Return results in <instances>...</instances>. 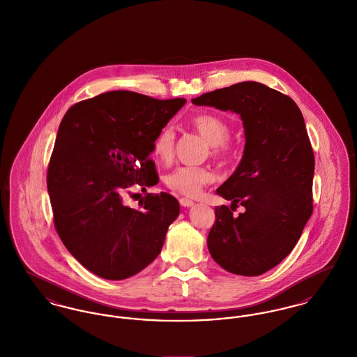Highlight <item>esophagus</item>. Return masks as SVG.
Returning a JSON list of instances; mask_svg holds the SVG:
<instances>
[{
	"instance_id": "esophagus-1",
	"label": "esophagus",
	"mask_w": 357,
	"mask_h": 357,
	"mask_svg": "<svg viewBox=\"0 0 357 357\" xmlns=\"http://www.w3.org/2000/svg\"><path fill=\"white\" fill-rule=\"evenodd\" d=\"M180 204L183 207H190V206H193V202L190 199H187V197H181L180 199Z\"/></svg>"
}]
</instances>
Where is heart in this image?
Here are the masks:
<instances>
[{
  "mask_svg": "<svg viewBox=\"0 0 357 357\" xmlns=\"http://www.w3.org/2000/svg\"><path fill=\"white\" fill-rule=\"evenodd\" d=\"M190 124L207 142L213 144L216 154L225 151V142L230 135L229 124L225 120L213 114H199L190 120ZM173 149L174 131L167 126L155 137L153 142V153L161 162H167L173 155ZM213 178L214 174L207 167H177L165 177V183L170 190L193 196L202 190L204 184L211 183Z\"/></svg>",
  "mask_w": 357,
  "mask_h": 357,
  "instance_id": "heart-1",
  "label": "heart"
}]
</instances>
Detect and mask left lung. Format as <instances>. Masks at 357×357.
Segmentation results:
<instances>
[{
    "label": "left lung",
    "mask_w": 357,
    "mask_h": 357,
    "mask_svg": "<svg viewBox=\"0 0 357 357\" xmlns=\"http://www.w3.org/2000/svg\"><path fill=\"white\" fill-rule=\"evenodd\" d=\"M195 105L238 114L245 147L234 173L216 190L207 238L211 257L241 276H259L291 253L312 213L314 153L303 115L288 96L256 81L192 98ZM245 208L232 216L234 207Z\"/></svg>",
    "instance_id": "1"
}]
</instances>
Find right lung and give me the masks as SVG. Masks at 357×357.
Segmentation results:
<instances>
[{"instance_id":"right-lung-1","label":"right lung","mask_w":357,"mask_h":357,"mask_svg":"<svg viewBox=\"0 0 357 357\" xmlns=\"http://www.w3.org/2000/svg\"><path fill=\"white\" fill-rule=\"evenodd\" d=\"M185 102L115 91L77 102L59 124L47 170L54 225L73 257L102 279L131 278L154 261L180 214L164 192L149 193L141 210L123 195L158 183L153 142Z\"/></svg>"}]
</instances>
